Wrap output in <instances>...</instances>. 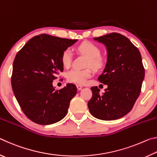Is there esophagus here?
Masks as SVG:
<instances>
[{"instance_id": "34e87169", "label": "esophagus", "mask_w": 157, "mask_h": 157, "mask_svg": "<svg viewBox=\"0 0 157 157\" xmlns=\"http://www.w3.org/2000/svg\"><path fill=\"white\" fill-rule=\"evenodd\" d=\"M76 86H77V89H78V90H79V91H80V90H82V86H81V85L77 84Z\"/></svg>"}]
</instances>
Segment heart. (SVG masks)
Segmentation results:
<instances>
[{
    "label": "heart",
    "mask_w": 157,
    "mask_h": 157,
    "mask_svg": "<svg viewBox=\"0 0 157 157\" xmlns=\"http://www.w3.org/2000/svg\"><path fill=\"white\" fill-rule=\"evenodd\" d=\"M78 50L89 57L87 62V67H91L95 70L101 68L104 65V62L100 57L101 51L99 47L91 42H85L78 47ZM73 52L70 48H66L61 55V62L64 67H68L72 62ZM92 73L90 69L78 70L71 69L66 73V78L68 81L75 84H83L87 79L91 77Z\"/></svg>",
    "instance_id": "heart-1"
}]
</instances>
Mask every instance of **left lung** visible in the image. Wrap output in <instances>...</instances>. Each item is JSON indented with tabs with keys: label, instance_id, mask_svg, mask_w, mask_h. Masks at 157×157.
Listing matches in <instances>:
<instances>
[{
	"label": "left lung",
	"instance_id": "8db88e82",
	"mask_svg": "<svg viewBox=\"0 0 157 157\" xmlns=\"http://www.w3.org/2000/svg\"><path fill=\"white\" fill-rule=\"evenodd\" d=\"M94 40L107 48V63L98 80L107 88L100 94L98 86L91 87L88 107L96 118L116 120L132 110L140 95L145 77L141 55L128 38L119 33L95 37Z\"/></svg>",
	"mask_w": 157,
	"mask_h": 157
}]
</instances>
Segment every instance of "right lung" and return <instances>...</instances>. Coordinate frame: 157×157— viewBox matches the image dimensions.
Wrapping results in <instances>:
<instances>
[{"label":"right lung","instance_id":"add662e5","mask_svg":"<svg viewBox=\"0 0 157 157\" xmlns=\"http://www.w3.org/2000/svg\"><path fill=\"white\" fill-rule=\"evenodd\" d=\"M78 39L42 34L25 44L13 63L12 86L17 102L28 118L39 124L63 119L77 94L75 84L56 90L52 82L63 71L61 55Z\"/></svg>","mask_w":157,"mask_h":157}]
</instances>
